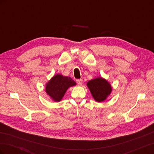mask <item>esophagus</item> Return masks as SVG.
Returning a JSON list of instances; mask_svg holds the SVG:
<instances>
[{
  "label": "esophagus",
  "mask_w": 154,
  "mask_h": 154,
  "mask_svg": "<svg viewBox=\"0 0 154 154\" xmlns=\"http://www.w3.org/2000/svg\"><path fill=\"white\" fill-rule=\"evenodd\" d=\"M76 83L78 85H82L83 83V80H82V79H78V80H76Z\"/></svg>",
  "instance_id": "34e87169"
}]
</instances>
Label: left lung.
<instances>
[{
    "instance_id": "1",
    "label": "left lung",
    "mask_w": 154,
    "mask_h": 154,
    "mask_svg": "<svg viewBox=\"0 0 154 154\" xmlns=\"http://www.w3.org/2000/svg\"><path fill=\"white\" fill-rule=\"evenodd\" d=\"M87 86L94 100L97 102L103 101L112 91L109 82L102 78H97L88 81Z\"/></svg>"
}]
</instances>
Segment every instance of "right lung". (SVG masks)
Listing matches in <instances>:
<instances>
[{
    "instance_id": "1",
    "label": "right lung",
    "mask_w": 154,
    "mask_h": 154,
    "mask_svg": "<svg viewBox=\"0 0 154 154\" xmlns=\"http://www.w3.org/2000/svg\"><path fill=\"white\" fill-rule=\"evenodd\" d=\"M76 84L72 78L57 74L47 83L46 92L55 101L62 100L67 88Z\"/></svg>"
}]
</instances>
